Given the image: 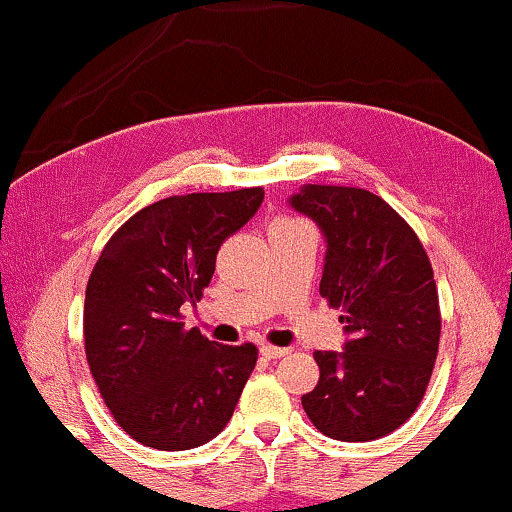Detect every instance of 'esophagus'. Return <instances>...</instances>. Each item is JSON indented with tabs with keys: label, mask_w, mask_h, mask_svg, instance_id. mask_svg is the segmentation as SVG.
Returning a JSON list of instances; mask_svg holds the SVG:
<instances>
[{
	"label": "esophagus",
	"mask_w": 512,
	"mask_h": 512,
	"mask_svg": "<svg viewBox=\"0 0 512 512\" xmlns=\"http://www.w3.org/2000/svg\"><path fill=\"white\" fill-rule=\"evenodd\" d=\"M260 354L264 358H269V361H274V358H281V356L289 354V349H281V346H272V344H262Z\"/></svg>",
	"instance_id": "1"
}]
</instances>
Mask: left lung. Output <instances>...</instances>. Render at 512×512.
Returning <instances> with one entry per match:
<instances>
[{"label":"left lung","mask_w":512,"mask_h":512,"mask_svg":"<svg viewBox=\"0 0 512 512\" xmlns=\"http://www.w3.org/2000/svg\"><path fill=\"white\" fill-rule=\"evenodd\" d=\"M289 207L325 238L320 296L342 308V351H315L320 380L301 397L325 436L366 443L424 399L438 356L440 308L428 255L385 199L361 187L303 185Z\"/></svg>","instance_id":"left-lung-1"}]
</instances>
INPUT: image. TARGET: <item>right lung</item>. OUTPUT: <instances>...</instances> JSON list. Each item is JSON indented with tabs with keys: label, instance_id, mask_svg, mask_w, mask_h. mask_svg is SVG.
Returning a JSON list of instances; mask_svg holds the SVG:
<instances>
[{
	"label": "right lung",
	"instance_id": "1",
	"mask_svg": "<svg viewBox=\"0 0 512 512\" xmlns=\"http://www.w3.org/2000/svg\"><path fill=\"white\" fill-rule=\"evenodd\" d=\"M264 199L262 187L149 204L110 238L86 286V358L110 414L137 443L190 450L231 421L257 363L255 344L185 330L216 252Z\"/></svg>",
	"mask_w": 512,
	"mask_h": 512
}]
</instances>
